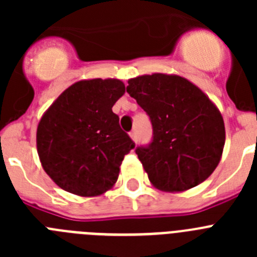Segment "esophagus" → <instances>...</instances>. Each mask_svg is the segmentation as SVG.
Masks as SVG:
<instances>
[{
    "instance_id": "1",
    "label": "esophagus",
    "mask_w": 257,
    "mask_h": 257,
    "mask_svg": "<svg viewBox=\"0 0 257 257\" xmlns=\"http://www.w3.org/2000/svg\"><path fill=\"white\" fill-rule=\"evenodd\" d=\"M130 136H131V139L134 140V142H138V134H136V131H131L130 133Z\"/></svg>"
}]
</instances>
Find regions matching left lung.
Returning a JSON list of instances; mask_svg holds the SVG:
<instances>
[{
  "mask_svg": "<svg viewBox=\"0 0 257 257\" xmlns=\"http://www.w3.org/2000/svg\"><path fill=\"white\" fill-rule=\"evenodd\" d=\"M126 91L151 119L153 136L135 152L154 187L183 192L219 165L225 127L219 109L188 79L156 73L128 81Z\"/></svg>",
  "mask_w": 257,
  "mask_h": 257,
  "instance_id": "1",
  "label": "left lung"
}]
</instances>
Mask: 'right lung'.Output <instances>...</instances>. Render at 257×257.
I'll return each instance as SVG.
<instances>
[{"label":"right lung","instance_id":"add662e5","mask_svg":"<svg viewBox=\"0 0 257 257\" xmlns=\"http://www.w3.org/2000/svg\"><path fill=\"white\" fill-rule=\"evenodd\" d=\"M124 90L119 79L79 81L41 118L38 156L61 189L92 197L114 185L123 157L135 148L112 110Z\"/></svg>","mask_w":257,"mask_h":257}]
</instances>
